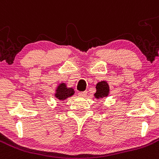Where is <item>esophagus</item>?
<instances>
[{
    "instance_id": "34e87169",
    "label": "esophagus",
    "mask_w": 159,
    "mask_h": 159,
    "mask_svg": "<svg viewBox=\"0 0 159 159\" xmlns=\"http://www.w3.org/2000/svg\"><path fill=\"white\" fill-rule=\"evenodd\" d=\"M87 95V91H82V92H78V96L80 97H82L84 98Z\"/></svg>"
}]
</instances>
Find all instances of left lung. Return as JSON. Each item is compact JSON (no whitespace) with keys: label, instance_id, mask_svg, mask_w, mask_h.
Listing matches in <instances>:
<instances>
[{"label":"left lung","instance_id":"obj_1","mask_svg":"<svg viewBox=\"0 0 159 159\" xmlns=\"http://www.w3.org/2000/svg\"><path fill=\"white\" fill-rule=\"evenodd\" d=\"M97 92L95 93V98L99 99V98H104L108 95L109 93V85L106 81H101L99 82L96 86Z\"/></svg>","mask_w":159,"mask_h":159}]
</instances>
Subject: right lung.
<instances>
[{"mask_svg":"<svg viewBox=\"0 0 159 159\" xmlns=\"http://www.w3.org/2000/svg\"><path fill=\"white\" fill-rule=\"evenodd\" d=\"M56 97L58 100H65L68 97H71V95L74 94V90L72 88H67L66 85L64 83L59 84L56 90Z\"/></svg>","mask_w":159,"mask_h":159,"instance_id":"add662e5","label":"right lung"}]
</instances>
